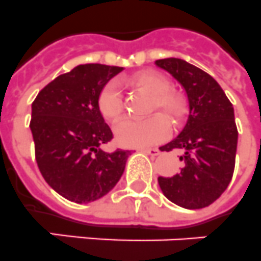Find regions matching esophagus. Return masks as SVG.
Returning <instances> with one entry per match:
<instances>
[{"label": "esophagus", "mask_w": 261, "mask_h": 261, "mask_svg": "<svg viewBox=\"0 0 261 261\" xmlns=\"http://www.w3.org/2000/svg\"><path fill=\"white\" fill-rule=\"evenodd\" d=\"M143 152H146V154L151 155V156H156V155L161 154V151L158 150V148H141Z\"/></svg>", "instance_id": "esophagus-1"}]
</instances>
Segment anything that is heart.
Segmentation results:
<instances>
[{"label":"heart","instance_id":"b5f03b06","mask_svg":"<svg viewBox=\"0 0 261 261\" xmlns=\"http://www.w3.org/2000/svg\"><path fill=\"white\" fill-rule=\"evenodd\" d=\"M138 89L154 97L151 109L161 110L174 124L180 123L188 111L187 98L180 93L172 91L171 83L163 74L155 71H144L137 74L131 80ZM100 114L111 123H117L123 115V95L119 83L115 81L106 83L100 90L98 98ZM170 127L164 117L156 114L146 119H126L115 128L119 143L131 147L148 146L164 141L168 137Z\"/></svg>","mask_w":261,"mask_h":261}]
</instances>
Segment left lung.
I'll list each match as a JSON object with an SVG mask.
<instances>
[{
	"mask_svg": "<svg viewBox=\"0 0 261 261\" xmlns=\"http://www.w3.org/2000/svg\"><path fill=\"white\" fill-rule=\"evenodd\" d=\"M155 65L166 70L185 89L188 117L183 130L162 151L178 148L181 168L158 183L168 200L187 210L204 208L225 191L233 175L238 128L233 107L210 74L179 58Z\"/></svg>",
	"mask_w": 261,
	"mask_h": 261,
	"instance_id": "obj_1",
	"label": "left lung"
}]
</instances>
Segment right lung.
Returning <instances> with one entry per match:
<instances>
[{"instance_id":"add662e5","label":"right lung","mask_w":261,"mask_h":261,"mask_svg":"<svg viewBox=\"0 0 261 261\" xmlns=\"http://www.w3.org/2000/svg\"><path fill=\"white\" fill-rule=\"evenodd\" d=\"M123 67L78 65L57 76L32 105L30 130L36 161L46 183L75 203H90L115 187L128 150L105 151L113 139L98 106L100 90Z\"/></svg>"}]
</instances>
